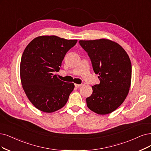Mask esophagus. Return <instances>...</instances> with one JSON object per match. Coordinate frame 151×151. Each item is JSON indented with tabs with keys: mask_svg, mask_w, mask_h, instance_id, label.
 Listing matches in <instances>:
<instances>
[{
	"mask_svg": "<svg viewBox=\"0 0 151 151\" xmlns=\"http://www.w3.org/2000/svg\"><path fill=\"white\" fill-rule=\"evenodd\" d=\"M75 87L76 88H80V87H81V86H82V85H79V84H75Z\"/></svg>",
	"mask_w": 151,
	"mask_h": 151,
	"instance_id": "34e87169",
	"label": "esophagus"
}]
</instances>
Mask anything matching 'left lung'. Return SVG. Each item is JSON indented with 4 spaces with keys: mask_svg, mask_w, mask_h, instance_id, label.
I'll list each match as a JSON object with an SVG mask.
<instances>
[{
    "mask_svg": "<svg viewBox=\"0 0 151 151\" xmlns=\"http://www.w3.org/2000/svg\"><path fill=\"white\" fill-rule=\"evenodd\" d=\"M90 58L100 83L92 86L86 98L88 108L99 114L113 112L124 102L129 93L132 67L126 52L120 45L108 39L80 40Z\"/></svg>",
    "mask_w": 151,
    "mask_h": 151,
    "instance_id": "8db88e82",
    "label": "left lung"
}]
</instances>
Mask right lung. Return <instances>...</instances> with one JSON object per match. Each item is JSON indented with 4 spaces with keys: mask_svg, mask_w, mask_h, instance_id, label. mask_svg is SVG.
<instances>
[{
    "mask_svg": "<svg viewBox=\"0 0 151 151\" xmlns=\"http://www.w3.org/2000/svg\"><path fill=\"white\" fill-rule=\"evenodd\" d=\"M77 40L55 35L35 38L22 54L20 73L22 87L34 106L45 113H53L66 104L74 83L61 81L53 72L59 71L66 52Z\"/></svg>",
    "mask_w": 151,
    "mask_h": 151,
    "instance_id": "obj_1",
    "label": "right lung"
}]
</instances>
